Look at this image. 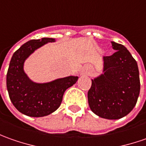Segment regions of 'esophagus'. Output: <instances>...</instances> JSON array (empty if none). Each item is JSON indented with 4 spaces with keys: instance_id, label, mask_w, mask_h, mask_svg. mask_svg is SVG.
<instances>
[{
    "instance_id": "obj_1",
    "label": "esophagus",
    "mask_w": 146,
    "mask_h": 146,
    "mask_svg": "<svg viewBox=\"0 0 146 146\" xmlns=\"http://www.w3.org/2000/svg\"><path fill=\"white\" fill-rule=\"evenodd\" d=\"M82 74H87V73H88V71H87L86 69H85V70H83L82 72Z\"/></svg>"
}]
</instances>
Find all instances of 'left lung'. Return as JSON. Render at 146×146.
<instances>
[{"instance_id":"8db88e82","label":"left lung","mask_w":146,"mask_h":146,"mask_svg":"<svg viewBox=\"0 0 146 146\" xmlns=\"http://www.w3.org/2000/svg\"><path fill=\"white\" fill-rule=\"evenodd\" d=\"M115 51L103 56V73L92 79L88 91L90 110L99 117L118 119L133 110L140 94L137 63L122 44L111 42Z\"/></svg>"}]
</instances>
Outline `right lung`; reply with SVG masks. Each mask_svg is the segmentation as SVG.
I'll return each mask as SVG.
<instances>
[{
	"label": "right lung",
	"instance_id": "1",
	"mask_svg": "<svg viewBox=\"0 0 146 146\" xmlns=\"http://www.w3.org/2000/svg\"><path fill=\"white\" fill-rule=\"evenodd\" d=\"M52 38L32 39L13 53L6 75L9 96L18 111L31 117H43L54 112L60 106L65 90L77 82L78 77L68 76L45 83L31 81L24 71V63L35 50Z\"/></svg>",
	"mask_w": 146,
	"mask_h": 146
}]
</instances>
